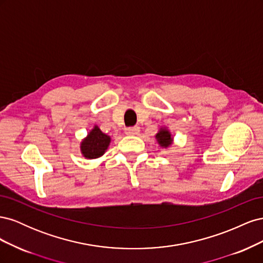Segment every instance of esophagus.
<instances>
[{"instance_id": "esophagus-1", "label": "esophagus", "mask_w": 263, "mask_h": 263, "mask_svg": "<svg viewBox=\"0 0 263 263\" xmlns=\"http://www.w3.org/2000/svg\"><path fill=\"white\" fill-rule=\"evenodd\" d=\"M140 132L138 126H134V127H127L125 129V133L127 135H138V133Z\"/></svg>"}]
</instances>
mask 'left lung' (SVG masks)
Instances as JSON below:
<instances>
[{
    "label": "left lung",
    "instance_id": "obj_1",
    "mask_svg": "<svg viewBox=\"0 0 263 263\" xmlns=\"http://www.w3.org/2000/svg\"><path fill=\"white\" fill-rule=\"evenodd\" d=\"M156 138L159 141V144L162 147H168L169 145H171L172 142V138H171V135L169 133V130L166 129H161L156 135Z\"/></svg>",
    "mask_w": 263,
    "mask_h": 263
}]
</instances>
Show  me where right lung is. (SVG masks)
I'll use <instances>...</instances> for the list:
<instances>
[{"label": "right lung", "mask_w": 263, "mask_h": 263, "mask_svg": "<svg viewBox=\"0 0 263 263\" xmlns=\"http://www.w3.org/2000/svg\"><path fill=\"white\" fill-rule=\"evenodd\" d=\"M109 136L103 134L99 127L95 126L90 134L87 135V137L82 141L81 151L85 158H99L105 153L109 145Z\"/></svg>", "instance_id": "1"}]
</instances>
